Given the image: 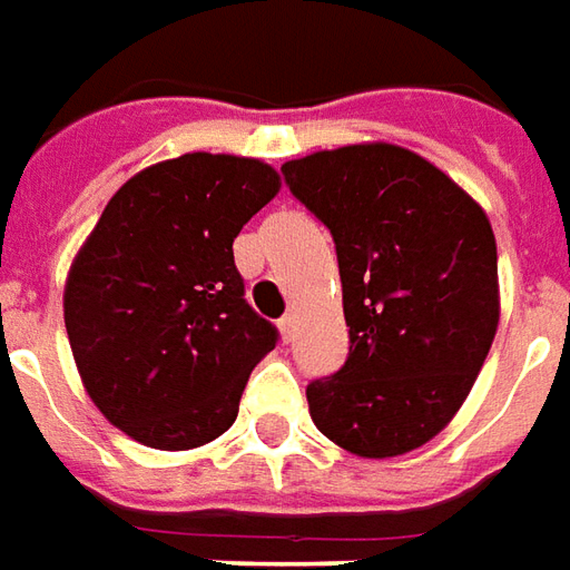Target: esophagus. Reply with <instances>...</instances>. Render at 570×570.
Segmentation results:
<instances>
[{"instance_id": "esophagus-1", "label": "esophagus", "mask_w": 570, "mask_h": 570, "mask_svg": "<svg viewBox=\"0 0 570 570\" xmlns=\"http://www.w3.org/2000/svg\"><path fill=\"white\" fill-rule=\"evenodd\" d=\"M294 331H297V318H294V316H282V318H278V334H282V341L292 343L294 341Z\"/></svg>"}]
</instances>
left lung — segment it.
<instances>
[{
    "mask_svg": "<svg viewBox=\"0 0 570 570\" xmlns=\"http://www.w3.org/2000/svg\"><path fill=\"white\" fill-rule=\"evenodd\" d=\"M331 229L350 356L306 386L318 433L356 458L426 445L454 421L500 322L485 208L414 149L368 140L282 165Z\"/></svg>",
    "mask_w": 570,
    "mask_h": 570,
    "instance_id": "8db88e82",
    "label": "left lung"
}]
</instances>
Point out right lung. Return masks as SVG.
<instances>
[{"mask_svg":"<svg viewBox=\"0 0 570 570\" xmlns=\"http://www.w3.org/2000/svg\"><path fill=\"white\" fill-rule=\"evenodd\" d=\"M278 189L264 159L184 153L128 177L76 252L63 285L76 371L128 439L189 451L233 426L276 346L245 304L233 239Z\"/></svg>","mask_w":570,"mask_h":570,"instance_id":"obj_1","label":"right lung"}]
</instances>
